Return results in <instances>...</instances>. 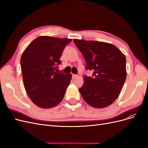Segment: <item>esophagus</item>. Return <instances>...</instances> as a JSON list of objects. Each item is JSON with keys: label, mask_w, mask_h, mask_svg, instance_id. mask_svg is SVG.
Returning <instances> with one entry per match:
<instances>
[{"label": "esophagus", "mask_w": 148, "mask_h": 148, "mask_svg": "<svg viewBox=\"0 0 148 148\" xmlns=\"http://www.w3.org/2000/svg\"><path fill=\"white\" fill-rule=\"evenodd\" d=\"M77 77H78L77 75H74V74L72 75V78H73V79H74V78H77Z\"/></svg>", "instance_id": "esophagus-1"}]
</instances>
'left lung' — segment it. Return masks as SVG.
Wrapping results in <instances>:
<instances>
[{"label": "left lung", "instance_id": "left-lung-1", "mask_svg": "<svg viewBox=\"0 0 148 148\" xmlns=\"http://www.w3.org/2000/svg\"><path fill=\"white\" fill-rule=\"evenodd\" d=\"M73 41L84 57L91 77H84L79 89L84 101L93 107L104 108L117 99L127 78L126 57L113 44L84 39Z\"/></svg>", "mask_w": 148, "mask_h": 148}]
</instances>
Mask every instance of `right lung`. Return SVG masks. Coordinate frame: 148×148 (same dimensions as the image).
<instances>
[{
    "mask_svg": "<svg viewBox=\"0 0 148 148\" xmlns=\"http://www.w3.org/2000/svg\"><path fill=\"white\" fill-rule=\"evenodd\" d=\"M71 39L40 36L22 53L20 64L26 93L34 104L42 109L52 108L64 99L70 83L71 73H57L56 65L64 48Z\"/></svg>",
    "mask_w": 148,
    "mask_h": 148,
    "instance_id": "add662e5",
    "label": "right lung"
}]
</instances>
